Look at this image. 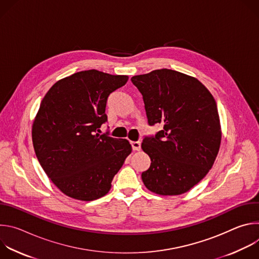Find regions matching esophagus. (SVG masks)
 Instances as JSON below:
<instances>
[{
  "mask_svg": "<svg viewBox=\"0 0 259 259\" xmlns=\"http://www.w3.org/2000/svg\"><path fill=\"white\" fill-rule=\"evenodd\" d=\"M131 145H132L133 151H139L140 150V142L139 141H132Z\"/></svg>",
  "mask_w": 259,
  "mask_h": 259,
  "instance_id": "obj_1",
  "label": "esophagus"
}]
</instances>
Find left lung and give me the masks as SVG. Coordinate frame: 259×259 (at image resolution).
<instances>
[{"mask_svg":"<svg viewBox=\"0 0 259 259\" xmlns=\"http://www.w3.org/2000/svg\"><path fill=\"white\" fill-rule=\"evenodd\" d=\"M131 81L142 95L147 122L163 126L141 143L151 158L150 168L141 173L145 188L161 196L189 192L219 152L221 127L214 97L198 79L168 68Z\"/></svg>","mask_w":259,"mask_h":259,"instance_id":"left-lung-1","label":"left lung"}]
</instances>
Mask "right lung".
Returning a JSON list of instances; mask_svg holds the SVG:
<instances>
[{
    "label": "right lung",
    "mask_w": 259,
    "mask_h": 259,
    "mask_svg": "<svg viewBox=\"0 0 259 259\" xmlns=\"http://www.w3.org/2000/svg\"><path fill=\"white\" fill-rule=\"evenodd\" d=\"M128 76L82 70L57 81L44 96L32 123L36 158L67 197L93 201L105 196L131 154L127 139L99 134L108 95Z\"/></svg>",
    "instance_id": "1"
}]
</instances>
